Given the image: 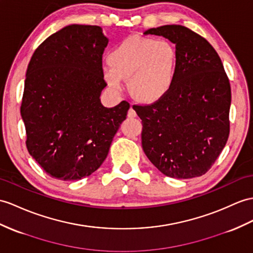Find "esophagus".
<instances>
[{"mask_svg":"<svg viewBox=\"0 0 253 253\" xmlns=\"http://www.w3.org/2000/svg\"><path fill=\"white\" fill-rule=\"evenodd\" d=\"M127 117H130V118H134V117H136V112H135L134 108L132 106L130 107V109H128Z\"/></svg>","mask_w":253,"mask_h":253,"instance_id":"1","label":"esophagus"}]
</instances>
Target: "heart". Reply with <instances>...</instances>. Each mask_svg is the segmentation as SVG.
I'll list each match as a JSON object with an SVG mask.
<instances>
[{"label": "heart", "mask_w": 253, "mask_h": 253, "mask_svg": "<svg viewBox=\"0 0 253 253\" xmlns=\"http://www.w3.org/2000/svg\"><path fill=\"white\" fill-rule=\"evenodd\" d=\"M102 74L110 88L119 90L127 79L130 93L140 101H155L173 84L177 70V51L170 42L143 36H128L108 53Z\"/></svg>", "instance_id": "obj_1"}]
</instances>
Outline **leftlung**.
<instances>
[{"mask_svg":"<svg viewBox=\"0 0 253 253\" xmlns=\"http://www.w3.org/2000/svg\"><path fill=\"white\" fill-rule=\"evenodd\" d=\"M174 42L176 76L156 102L133 108L141 119V146L164 175L193 178L206 174L230 134L231 84L219 54L201 36L169 24L146 31Z\"/></svg>","mask_w":253,"mask_h":253,"instance_id":"left-lung-1","label":"left lung"}]
</instances>
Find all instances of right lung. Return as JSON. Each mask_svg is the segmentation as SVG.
Listing matches in <instances>:
<instances>
[{
	"label": "right lung",
	"mask_w": 253,
	"mask_h": 253,
	"mask_svg": "<svg viewBox=\"0 0 253 253\" xmlns=\"http://www.w3.org/2000/svg\"><path fill=\"white\" fill-rule=\"evenodd\" d=\"M107 44L101 27L72 24L47 38L30 60L20 106L26 145L55 179L94 173L126 118V101L112 108L101 104Z\"/></svg>",
	"instance_id": "add662e5"
}]
</instances>
